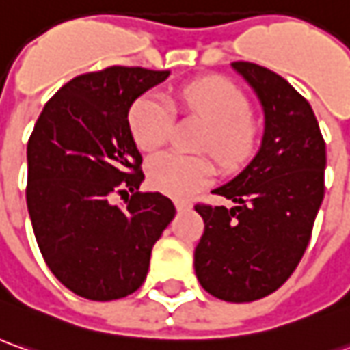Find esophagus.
Returning a JSON list of instances; mask_svg holds the SVG:
<instances>
[{"instance_id":"34e87169","label":"esophagus","mask_w":350,"mask_h":350,"mask_svg":"<svg viewBox=\"0 0 350 350\" xmlns=\"http://www.w3.org/2000/svg\"><path fill=\"white\" fill-rule=\"evenodd\" d=\"M174 205H176V209H178L180 213L189 211V209H191V203H189V201H184V199H176Z\"/></svg>"}]
</instances>
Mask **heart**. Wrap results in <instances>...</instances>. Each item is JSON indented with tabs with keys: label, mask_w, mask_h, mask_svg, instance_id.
<instances>
[{
	"label": "heart",
	"mask_w": 350,
	"mask_h": 350,
	"mask_svg": "<svg viewBox=\"0 0 350 350\" xmlns=\"http://www.w3.org/2000/svg\"><path fill=\"white\" fill-rule=\"evenodd\" d=\"M180 103L187 112L199 116L207 126L205 151L213 152L226 166L246 159L254 145L250 124V104L244 92L224 79H205L187 85L180 92ZM174 110L161 92L141 96L129 110L131 137L141 151H157L170 137ZM147 176L154 189L172 198H191L215 176V166L205 157H184L163 152L147 164Z\"/></svg>",
	"instance_id": "1"
}]
</instances>
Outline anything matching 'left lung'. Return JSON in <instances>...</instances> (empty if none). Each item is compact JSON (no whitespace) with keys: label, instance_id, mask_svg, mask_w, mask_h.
<instances>
[{"label":"left lung","instance_id":"1","mask_svg":"<svg viewBox=\"0 0 350 350\" xmlns=\"http://www.w3.org/2000/svg\"><path fill=\"white\" fill-rule=\"evenodd\" d=\"M256 92L263 137L246 168L213 193L234 207L196 205L205 230L193 265L201 286L226 302L271 295L306 252L323 201L325 143L312 106L281 75L234 62Z\"/></svg>","mask_w":350,"mask_h":350}]
</instances>
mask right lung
Listing matches in <instances>:
<instances>
[{"instance_id": "right-lung-1", "label": "right lung", "mask_w": 350, "mask_h": 350, "mask_svg": "<svg viewBox=\"0 0 350 350\" xmlns=\"http://www.w3.org/2000/svg\"><path fill=\"white\" fill-rule=\"evenodd\" d=\"M170 71L108 67L71 79L46 103L27 145V207L55 279L89 300H116L143 284L174 203L137 191L143 163L129 108ZM134 191L126 208L112 193Z\"/></svg>"}]
</instances>
